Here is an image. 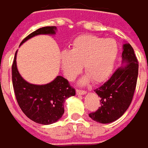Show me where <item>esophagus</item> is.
I'll return each instance as SVG.
<instances>
[{
	"label": "esophagus",
	"mask_w": 148,
	"mask_h": 148,
	"mask_svg": "<svg viewBox=\"0 0 148 148\" xmlns=\"http://www.w3.org/2000/svg\"><path fill=\"white\" fill-rule=\"evenodd\" d=\"M76 94L77 95H85L86 94V90H76Z\"/></svg>",
	"instance_id": "34e87169"
}]
</instances>
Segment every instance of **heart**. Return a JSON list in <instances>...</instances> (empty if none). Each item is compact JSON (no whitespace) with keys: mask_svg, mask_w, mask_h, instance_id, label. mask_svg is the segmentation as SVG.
<instances>
[{"mask_svg":"<svg viewBox=\"0 0 148 148\" xmlns=\"http://www.w3.org/2000/svg\"><path fill=\"white\" fill-rule=\"evenodd\" d=\"M118 54L119 47L114 39L84 34L74 40L71 50L61 51V67L66 78L74 80L84 65L86 75L80 83L86 84L90 79L101 83L112 74Z\"/></svg>","mask_w":148,"mask_h":148,"instance_id":"1","label":"heart"}]
</instances>
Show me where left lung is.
<instances>
[{
	"instance_id": "obj_1",
	"label": "left lung",
	"mask_w": 148,
	"mask_h": 148,
	"mask_svg": "<svg viewBox=\"0 0 148 148\" xmlns=\"http://www.w3.org/2000/svg\"><path fill=\"white\" fill-rule=\"evenodd\" d=\"M123 50L122 59L125 64L107 82L94 90L101 97V106L89 116L101 124L112 123L119 119L128 109L134 96L138 76V61L129 43L124 44Z\"/></svg>"
}]
</instances>
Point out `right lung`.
<instances>
[{
  "label": "right lung",
  "mask_w": 148,
  "mask_h": 148,
  "mask_svg": "<svg viewBox=\"0 0 148 148\" xmlns=\"http://www.w3.org/2000/svg\"><path fill=\"white\" fill-rule=\"evenodd\" d=\"M56 26L38 29L23 40L20 45L39 34H55ZM17 51L12 66V86L17 101L29 119L41 125L57 122L64 113L65 100L75 95V90L62 76L46 85H34L24 80L17 69Z\"/></svg>",
  "instance_id": "1"
}]
</instances>
